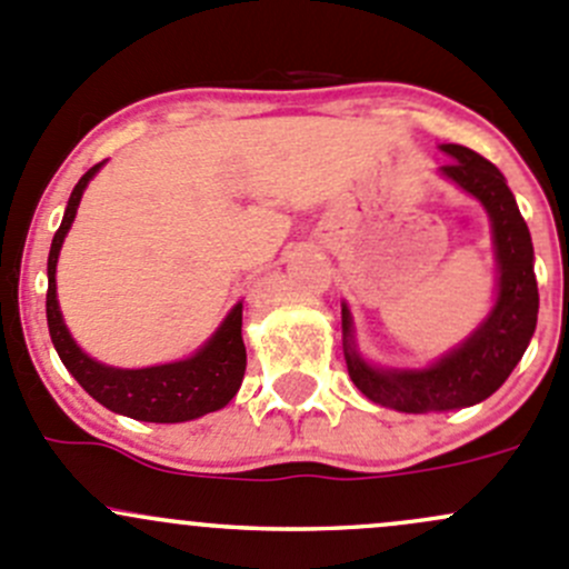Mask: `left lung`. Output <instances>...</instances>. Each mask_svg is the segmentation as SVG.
<instances>
[{"mask_svg": "<svg viewBox=\"0 0 569 569\" xmlns=\"http://www.w3.org/2000/svg\"><path fill=\"white\" fill-rule=\"evenodd\" d=\"M449 162L440 173L460 183L487 209L498 261V297L490 317L457 349L429 369H375L352 347V317L341 308L343 358L358 391L399 412L460 410L485 401L507 382L529 347L537 327L539 295L533 278V248L526 220L501 170L465 146H440Z\"/></svg>", "mask_w": 569, "mask_h": 569, "instance_id": "left-lung-1", "label": "left lung"}]
</instances>
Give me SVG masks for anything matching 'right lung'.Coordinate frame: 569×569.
Returning a JSON list of instances; mask_svg holds the SVG:
<instances>
[{"label": "right lung", "instance_id": "right-lung-1", "mask_svg": "<svg viewBox=\"0 0 569 569\" xmlns=\"http://www.w3.org/2000/svg\"><path fill=\"white\" fill-rule=\"evenodd\" d=\"M104 162L93 164L68 198L66 217L51 239L49 250V291H46V319H49V336L60 355L62 366L73 375V380L84 388L107 410L129 416L134 421L151 423H181L192 418L214 412L226 407L242 386L248 352L242 341V302L233 306L226 321L217 327L214 336L187 360L164 366H148V369H112L88 358L68 332L62 321L60 302H57V258H60L62 239L77 217L79 200H82L88 181L99 173Z\"/></svg>", "mask_w": 569, "mask_h": 569}]
</instances>
